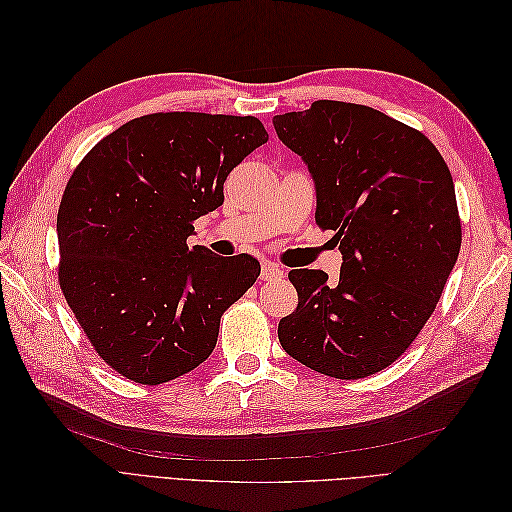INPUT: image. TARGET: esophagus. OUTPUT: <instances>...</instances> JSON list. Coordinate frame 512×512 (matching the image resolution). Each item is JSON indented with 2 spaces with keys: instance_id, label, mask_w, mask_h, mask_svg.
<instances>
[{
  "instance_id": "34e87169",
  "label": "esophagus",
  "mask_w": 512,
  "mask_h": 512,
  "mask_svg": "<svg viewBox=\"0 0 512 512\" xmlns=\"http://www.w3.org/2000/svg\"><path fill=\"white\" fill-rule=\"evenodd\" d=\"M284 277V271L273 265V262H262V271H260V280L262 282H280Z\"/></svg>"
}]
</instances>
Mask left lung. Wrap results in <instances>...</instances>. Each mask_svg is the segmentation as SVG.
<instances>
[{"label":"left lung","instance_id":"8db88e82","mask_svg":"<svg viewBox=\"0 0 512 512\" xmlns=\"http://www.w3.org/2000/svg\"><path fill=\"white\" fill-rule=\"evenodd\" d=\"M273 126L312 173L316 224L344 256L335 282L316 269L288 273L299 305L277 337L318 374L367 378L410 348L455 267L451 170L423 132L363 104L318 100Z\"/></svg>","mask_w":512,"mask_h":512}]
</instances>
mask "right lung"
<instances>
[{"mask_svg": "<svg viewBox=\"0 0 512 512\" xmlns=\"http://www.w3.org/2000/svg\"><path fill=\"white\" fill-rule=\"evenodd\" d=\"M269 134L256 117L153 113L104 136L57 213L59 286L100 359L162 384L213 352L220 318L258 260L188 247L192 222L224 203V181Z\"/></svg>", "mask_w": 512, "mask_h": 512, "instance_id": "add662e5", "label": "right lung"}]
</instances>
